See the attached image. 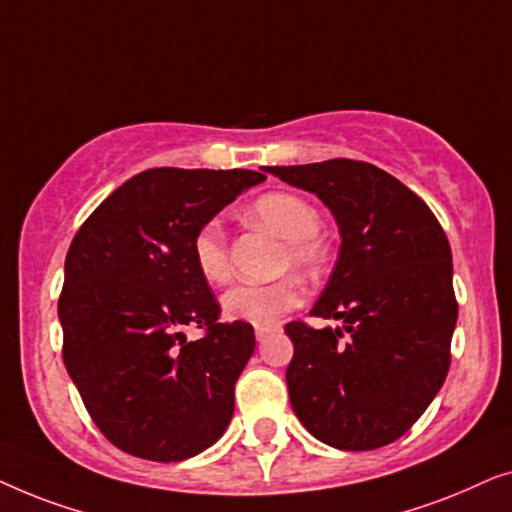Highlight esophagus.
Listing matches in <instances>:
<instances>
[{
  "instance_id": "obj_1",
  "label": "esophagus",
  "mask_w": 512,
  "mask_h": 512,
  "mask_svg": "<svg viewBox=\"0 0 512 512\" xmlns=\"http://www.w3.org/2000/svg\"><path fill=\"white\" fill-rule=\"evenodd\" d=\"M279 326H256V340L258 342H265L268 340L270 333H275Z\"/></svg>"
}]
</instances>
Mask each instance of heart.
<instances>
[{
    "label": "heart",
    "mask_w": 512,
    "mask_h": 512,
    "mask_svg": "<svg viewBox=\"0 0 512 512\" xmlns=\"http://www.w3.org/2000/svg\"><path fill=\"white\" fill-rule=\"evenodd\" d=\"M249 214L256 221L275 230L286 240L284 263L296 270L314 268L319 258V244L314 242L321 216L317 207L296 193H265L251 205ZM193 261L195 268L209 284H226L233 268H230L226 233L219 221H207L193 237ZM300 303V284L293 277H279L275 282L256 284L244 282L226 291L221 305L226 317L235 321H247L254 326H272L282 314L291 312Z\"/></svg>",
    "instance_id": "heart-1"
}]
</instances>
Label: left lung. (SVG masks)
I'll return each mask as SVG.
<instances>
[{"label":"left lung","instance_id":"1","mask_svg":"<svg viewBox=\"0 0 512 512\" xmlns=\"http://www.w3.org/2000/svg\"><path fill=\"white\" fill-rule=\"evenodd\" d=\"M317 195L340 228V254L310 317L284 326L293 412L338 450H377L422 417L450 370L457 324L452 251L429 205L363 160L265 167Z\"/></svg>","mask_w":512,"mask_h":512}]
</instances>
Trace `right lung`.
<instances>
[{
  "instance_id": "add662e5",
  "label": "right lung",
  "mask_w": 512,
  "mask_h": 512,
  "mask_svg": "<svg viewBox=\"0 0 512 512\" xmlns=\"http://www.w3.org/2000/svg\"><path fill=\"white\" fill-rule=\"evenodd\" d=\"M265 174L153 167L118 186L74 235L58 300L62 361L88 415L132 457L184 461L223 436L254 354L223 324L193 237ZM186 327H202L188 341Z\"/></svg>"
}]
</instances>
